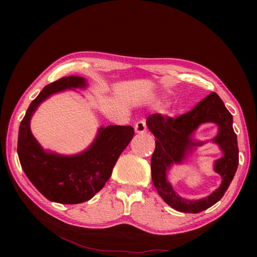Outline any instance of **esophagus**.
<instances>
[{
  "label": "esophagus",
  "mask_w": 257,
  "mask_h": 257,
  "mask_svg": "<svg viewBox=\"0 0 257 257\" xmlns=\"http://www.w3.org/2000/svg\"><path fill=\"white\" fill-rule=\"evenodd\" d=\"M135 132L137 134H145L147 132L146 120H140V121L135 124Z\"/></svg>",
  "instance_id": "1"
}]
</instances>
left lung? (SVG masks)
<instances>
[{"instance_id": "obj_1", "label": "left lung", "mask_w": 257, "mask_h": 257, "mask_svg": "<svg viewBox=\"0 0 257 257\" xmlns=\"http://www.w3.org/2000/svg\"><path fill=\"white\" fill-rule=\"evenodd\" d=\"M214 122L219 125V134L213 140L225 154L216 162L215 170L222 177L219 189L201 200H184L174 192L166 180V171L173 163H179L195 143L192 134L201 123ZM147 125L154 134L156 149L151 158V177L161 198L174 210L184 213H199L215 204L230 187L238 166V147L233 130V117L219 95L211 92L192 110L177 118L154 113L147 118Z\"/></svg>"}]
</instances>
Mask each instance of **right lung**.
I'll list each match as a JSON object with an SVG mask.
<instances>
[{
  "label": "right lung",
  "instance_id": "right-lung-1",
  "mask_svg": "<svg viewBox=\"0 0 257 257\" xmlns=\"http://www.w3.org/2000/svg\"><path fill=\"white\" fill-rule=\"evenodd\" d=\"M85 86V78L78 76L48 84L31 102L20 124L18 154L22 169L46 199L62 204L83 203L100 191L135 135L132 125H108L99 129L94 144L80 155L65 157L43 150L31 133L32 114L52 94Z\"/></svg>",
  "mask_w": 257,
  "mask_h": 257
}]
</instances>
